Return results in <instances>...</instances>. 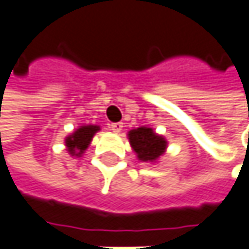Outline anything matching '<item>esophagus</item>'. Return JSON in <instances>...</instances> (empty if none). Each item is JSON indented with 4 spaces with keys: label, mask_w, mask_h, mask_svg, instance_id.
I'll return each instance as SVG.
<instances>
[{
    "label": "esophagus",
    "mask_w": 249,
    "mask_h": 249,
    "mask_svg": "<svg viewBox=\"0 0 249 249\" xmlns=\"http://www.w3.org/2000/svg\"><path fill=\"white\" fill-rule=\"evenodd\" d=\"M110 127H111V130H114V132H122L123 123H122V122H116V123H111Z\"/></svg>",
    "instance_id": "obj_1"
}]
</instances>
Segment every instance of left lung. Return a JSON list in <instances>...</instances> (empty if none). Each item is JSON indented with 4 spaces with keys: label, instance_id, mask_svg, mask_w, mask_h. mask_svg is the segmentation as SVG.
<instances>
[{
    "label": "left lung",
    "instance_id": "1",
    "mask_svg": "<svg viewBox=\"0 0 249 249\" xmlns=\"http://www.w3.org/2000/svg\"><path fill=\"white\" fill-rule=\"evenodd\" d=\"M129 141L141 161H155L164 154L167 148L165 139L158 136L149 127H138L130 130Z\"/></svg>",
    "mask_w": 249,
    "mask_h": 249
}]
</instances>
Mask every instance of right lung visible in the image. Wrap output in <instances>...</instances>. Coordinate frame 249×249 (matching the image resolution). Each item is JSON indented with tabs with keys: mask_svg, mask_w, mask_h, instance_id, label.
<instances>
[{
	"mask_svg": "<svg viewBox=\"0 0 249 249\" xmlns=\"http://www.w3.org/2000/svg\"><path fill=\"white\" fill-rule=\"evenodd\" d=\"M97 130H100L98 126L88 124V126H81L75 133L68 136L65 143H66L69 154L81 157V154H84V151L88 148V145H89V142H91V139Z\"/></svg>",
	"mask_w": 249,
	"mask_h": 249,
	"instance_id": "1",
	"label": "right lung"
}]
</instances>
